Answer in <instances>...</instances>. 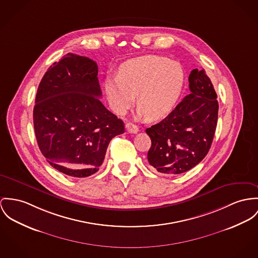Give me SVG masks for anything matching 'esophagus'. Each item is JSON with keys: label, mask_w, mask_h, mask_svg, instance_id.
Masks as SVG:
<instances>
[{"label": "esophagus", "mask_w": 258, "mask_h": 258, "mask_svg": "<svg viewBox=\"0 0 258 258\" xmlns=\"http://www.w3.org/2000/svg\"><path fill=\"white\" fill-rule=\"evenodd\" d=\"M125 130L127 131V133L130 134H138L139 133V127L137 124L133 123V122H127L125 124Z\"/></svg>", "instance_id": "1"}]
</instances>
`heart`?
I'll return each instance as SVG.
<instances>
[{
    "mask_svg": "<svg viewBox=\"0 0 258 258\" xmlns=\"http://www.w3.org/2000/svg\"><path fill=\"white\" fill-rule=\"evenodd\" d=\"M184 80V70L179 62L163 56L147 55L122 62L118 77L105 80V91L117 114L123 115L137 95L139 118L147 116L150 120H157L174 111Z\"/></svg>",
    "mask_w": 258,
    "mask_h": 258,
    "instance_id": "1",
    "label": "heart"
}]
</instances>
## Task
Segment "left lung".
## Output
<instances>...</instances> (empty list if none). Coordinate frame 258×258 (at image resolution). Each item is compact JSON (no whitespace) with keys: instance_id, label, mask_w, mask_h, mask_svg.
Returning <instances> with one entry per match:
<instances>
[{"instance_id":"left-lung-1","label":"left lung","mask_w":258,"mask_h":258,"mask_svg":"<svg viewBox=\"0 0 258 258\" xmlns=\"http://www.w3.org/2000/svg\"><path fill=\"white\" fill-rule=\"evenodd\" d=\"M190 94L158 123L146 128L151 139L149 164L159 173L178 175L200 163L208 153L218 119L217 94L204 70L191 71Z\"/></svg>"}]
</instances>
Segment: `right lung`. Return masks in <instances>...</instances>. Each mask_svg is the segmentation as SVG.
<instances>
[{
  "mask_svg": "<svg viewBox=\"0 0 258 258\" xmlns=\"http://www.w3.org/2000/svg\"><path fill=\"white\" fill-rule=\"evenodd\" d=\"M96 61L69 53L40 82L33 109L41 153L60 173L74 178L95 174L111 139L124 133L121 119L98 98Z\"/></svg>",
  "mask_w": 258,
  "mask_h": 258,
  "instance_id": "right-lung-1",
  "label": "right lung"
}]
</instances>
